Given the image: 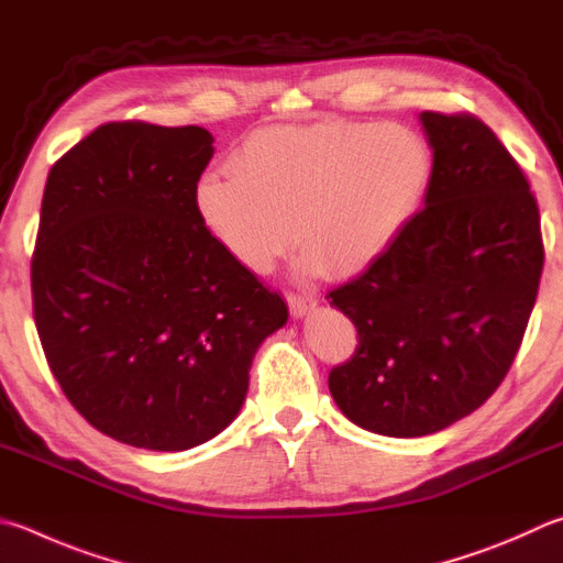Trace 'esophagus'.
<instances>
[{
	"label": "esophagus",
	"instance_id": "obj_1",
	"mask_svg": "<svg viewBox=\"0 0 563 563\" xmlns=\"http://www.w3.org/2000/svg\"><path fill=\"white\" fill-rule=\"evenodd\" d=\"M288 305H290L292 317H298V320H302V317H308L314 310L317 298H312V295H308V292H290L288 295Z\"/></svg>",
	"mask_w": 563,
	"mask_h": 563
}]
</instances>
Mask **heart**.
Instances as JSON below:
<instances>
[{
	"mask_svg": "<svg viewBox=\"0 0 563 563\" xmlns=\"http://www.w3.org/2000/svg\"><path fill=\"white\" fill-rule=\"evenodd\" d=\"M433 181V150L416 130L317 120L253 132L231 169L199 179L194 207L253 273H268L300 241L302 275H360L406 236Z\"/></svg>",
	"mask_w": 563,
	"mask_h": 563,
	"instance_id": "heart-1",
	"label": "heart"
}]
</instances>
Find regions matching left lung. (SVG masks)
I'll return each instance as SVG.
<instances>
[{
    "label": "left lung",
    "mask_w": 563,
    "mask_h": 563,
    "mask_svg": "<svg viewBox=\"0 0 563 563\" xmlns=\"http://www.w3.org/2000/svg\"><path fill=\"white\" fill-rule=\"evenodd\" d=\"M435 157L421 217L394 251L330 292L356 327L330 372L364 431L421 438L483 406L512 366L534 308L544 243L525 172L483 120L418 115Z\"/></svg>",
    "instance_id": "left-lung-1"
}]
</instances>
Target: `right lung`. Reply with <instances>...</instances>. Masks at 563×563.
Returning a JSON list of instances; mask_svg holds the SVG:
<instances>
[{"label": "right lung", "instance_id": "obj_1", "mask_svg": "<svg viewBox=\"0 0 563 563\" xmlns=\"http://www.w3.org/2000/svg\"><path fill=\"white\" fill-rule=\"evenodd\" d=\"M209 130L108 122L48 172L32 258L46 362L100 433L189 451L239 416L288 308L203 227Z\"/></svg>", "mask_w": 563, "mask_h": 563}]
</instances>
